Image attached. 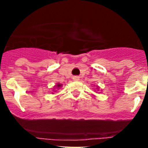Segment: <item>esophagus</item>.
Returning <instances> with one entry per match:
<instances>
[{
  "instance_id": "34e87169",
  "label": "esophagus",
  "mask_w": 148,
  "mask_h": 148,
  "mask_svg": "<svg viewBox=\"0 0 148 148\" xmlns=\"http://www.w3.org/2000/svg\"><path fill=\"white\" fill-rule=\"evenodd\" d=\"M73 80H74V81H76V82H77V81H79V80H80V77H78V76H74V77H73Z\"/></svg>"
}]
</instances>
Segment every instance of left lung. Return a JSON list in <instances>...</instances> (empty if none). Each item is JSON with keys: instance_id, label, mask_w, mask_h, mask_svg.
I'll use <instances>...</instances> for the list:
<instances>
[{"instance_id": "1", "label": "left lung", "mask_w": 148, "mask_h": 148, "mask_svg": "<svg viewBox=\"0 0 148 148\" xmlns=\"http://www.w3.org/2000/svg\"><path fill=\"white\" fill-rule=\"evenodd\" d=\"M97 90H99V87H98V86H97Z\"/></svg>"}]
</instances>
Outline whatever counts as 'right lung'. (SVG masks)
Listing matches in <instances>:
<instances>
[{
    "label": "right lung",
    "mask_w": 148,
    "mask_h": 148,
    "mask_svg": "<svg viewBox=\"0 0 148 148\" xmlns=\"http://www.w3.org/2000/svg\"><path fill=\"white\" fill-rule=\"evenodd\" d=\"M61 87H62V84H59V83L57 84H56V85H55L54 87H53V91L56 92L57 89H58V90H59V89L61 88Z\"/></svg>",
    "instance_id": "add662e5"
}]
</instances>
